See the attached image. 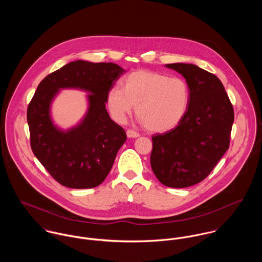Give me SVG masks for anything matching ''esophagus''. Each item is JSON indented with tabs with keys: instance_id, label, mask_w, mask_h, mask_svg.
Here are the masks:
<instances>
[{
	"instance_id": "obj_1",
	"label": "esophagus",
	"mask_w": 262,
	"mask_h": 262,
	"mask_svg": "<svg viewBox=\"0 0 262 262\" xmlns=\"http://www.w3.org/2000/svg\"><path fill=\"white\" fill-rule=\"evenodd\" d=\"M126 134H127V137H128V138H137V137L140 136L139 133H137V132L134 131V130H130V129H128V130L126 131Z\"/></svg>"
}]
</instances>
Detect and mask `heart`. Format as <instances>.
I'll use <instances>...</instances> for the list:
<instances>
[{
    "mask_svg": "<svg viewBox=\"0 0 262 262\" xmlns=\"http://www.w3.org/2000/svg\"><path fill=\"white\" fill-rule=\"evenodd\" d=\"M189 88L181 77L150 71H136L125 76L122 88L115 85L107 95L113 119L125 122L134 106L139 121L151 132L173 129L182 121L189 104Z\"/></svg>",
    "mask_w": 262,
    "mask_h": 262,
    "instance_id": "b5f03b06",
    "label": "heart"
}]
</instances>
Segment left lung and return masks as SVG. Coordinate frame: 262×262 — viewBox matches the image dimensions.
<instances>
[{"label":"left lung","mask_w":262,"mask_h":262,"mask_svg":"<svg viewBox=\"0 0 262 262\" xmlns=\"http://www.w3.org/2000/svg\"><path fill=\"white\" fill-rule=\"evenodd\" d=\"M165 68L185 77L189 104L174 129L152 136L150 163L162 185L182 188L205 180L228 150L234 111L216 75L190 63Z\"/></svg>","instance_id":"1"}]
</instances>
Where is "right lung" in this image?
Instances as JSON below:
<instances>
[{"instance_id": "1", "label": "right lung", "mask_w": 262, "mask_h": 262, "mask_svg": "<svg viewBox=\"0 0 262 262\" xmlns=\"http://www.w3.org/2000/svg\"><path fill=\"white\" fill-rule=\"evenodd\" d=\"M126 73L112 62L72 61L44 77L27 110L34 155L60 185L92 188L101 185L125 143L124 129L106 110L107 95ZM86 91L88 109L75 126L64 130L51 116V106L60 89Z\"/></svg>"}]
</instances>
